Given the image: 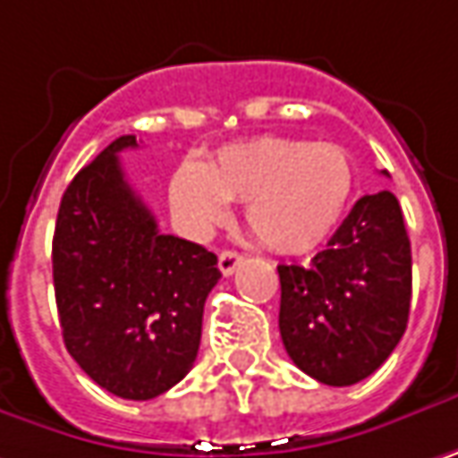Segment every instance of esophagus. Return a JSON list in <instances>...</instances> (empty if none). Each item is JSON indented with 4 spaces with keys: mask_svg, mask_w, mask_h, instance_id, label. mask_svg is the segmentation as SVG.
Returning <instances> with one entry per match:
<instances>
[{
    "mask_svg": "<svg viewBox=\"0 0 458 458\" xmlns=\"http://www.w3.org/2000/svg\"><path fill=\"white\" fill-rule=\"evenodd\" d=\"M241 261H243V256L238 254V251H223L217 264H220V272L228 277V275H233V272L238 269V264H241Z\"/></svg>",
    "mask_w": 458,
    "mask_h": 458,
    "instance_id": "obj_1",
    "label": "esophagus"
}]
</instances>
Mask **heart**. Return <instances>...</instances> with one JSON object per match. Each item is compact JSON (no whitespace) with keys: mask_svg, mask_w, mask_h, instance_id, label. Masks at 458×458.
<instances>
[{"mask_svg":"<svg viewBox=\"0 0 458 458\" xmlns=\"http://www.w3.org/2000/svg\"><path fill=\"white\" fill-rule=\"evenodd\" d=\"M355 189L350 152L335 142L256 137L220 148L207 163L183 160L171 175V204L197 233L225 223L246 202V223L277 254H306L339 225Z\"/></svg>","mask_w":458,"mask_h":458,"instance_id":"heart-1","label":"heart"}]
</instances>
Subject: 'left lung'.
Returning <instances> with one entry per match:
<instances>
[{
	"label": "left lung",
	"mask_w": 458,
	"mask_h": 458,
	"mask_svg": "<svg viewBox=\"0 0 458 458\" xmlns=\"http://www.w3.org/2000/svg\"><path fill=\"white\" fill-rule=\"evenodd\" d=\"M277 272L284 350L327 386L368 378L407 329L412 249L391 191L360 197L310 264H280Z\"/></svg>",
	"instance_id": "left-lung-1"
}]
</instances>
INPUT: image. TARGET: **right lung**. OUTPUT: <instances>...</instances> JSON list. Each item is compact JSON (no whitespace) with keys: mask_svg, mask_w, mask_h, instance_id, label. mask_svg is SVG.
Returning <instances> with one entry per match:
<instances>
[{"mask_svg":"<svg viewBox=\"0 0 458 458\" xmlns=\"http://www.w3.org/2000/svg\"><path fill=\"white\" fill-rule=\"evenodd\" d=\"M114 140L67 186L54 230V293L69 355L100 389L145 402L197 360L217 256L157 230L126 183Z\"/></svg>","mask_w":458,"mask_h":458,"instance_id":"1","label":"right lung"}]
</instances>
